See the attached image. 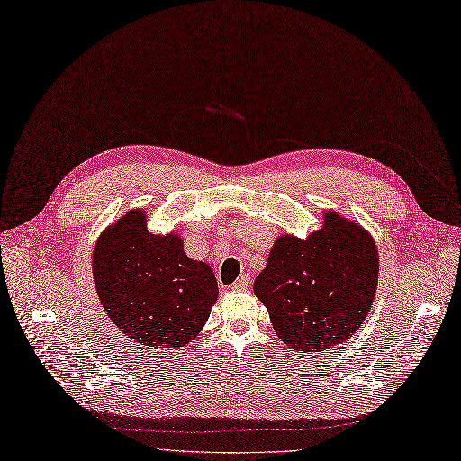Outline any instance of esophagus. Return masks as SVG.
<instances>
[{"label": "esophagus", "mask_w": 461, "mask_h": 461, "mask_svg": "<svg viewBox=\"0 0 461 461\" xmlns=\"http://www.w3.org/2000/svg\"><path fill=\"white\" fill-rule=\"evenodd\" d=\"M249 286H250V276L249 275H241L231 285V290H247Z\"/></svg>", "instance_id": "1"}]
</instances>
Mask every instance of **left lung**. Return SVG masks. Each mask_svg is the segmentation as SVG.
I'll list each match as a JSON object with an SVG mask.
<instances>
[{"instance_id":"1","label":"left lung","mask_w":461,"mask_h":461,"mask_svg":"<svg viewBox=\"0 0 461 461\" xmlns=\"http://www.w3.org/2000/svg\"><path fill=\"white\" fill-rule=\"evenodd\" d=\"M378 280L375 241L335 212L305 241L278 237L254 294L269 312L276 337L312 354L345 343L366 320Z\"/></svg>"}]
</instances>
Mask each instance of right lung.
<instances>
[{
  "mask_svg": "<svg viewBox=\"0 0 461 461\" xmlns=\"http://www.w3.org/2000/svg\"><path fill=\"white\" fill-rule=\"evenodd\" d=\"M92 269L109 318L150 348L192 343L218 295L212 269L188 258L175 233L152 235L143 211L124 214L99 237Z\"/></svg>",
  "mask_w": 461,
  "mask_h": 461,
  "instance_id": "add662e5",
  "label": "right lung"
}]
</instances>
